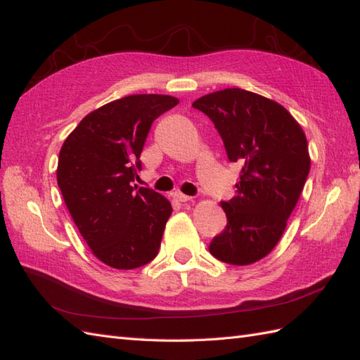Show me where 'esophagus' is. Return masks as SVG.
Returning a JSON list of instances; mask_svg holds the SVG:
<instances>
[{"label":"esophagus","instance_id":"34e87169","mask_svg":"<svg viewBox=\"0 0 360 360\" xmlns=\"http://www.w3.org/2000/svg\"><path fill=\"white\" fill-rule=\"evenodd\" d=\"M173 196H174V200L179 201V202H187V201L192 200V196H187V195L181 193V192H176Z\"/></svg>","mask_w":360,"mask_h":360}]
</instances>
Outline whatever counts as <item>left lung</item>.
I'll use <instances>...</instances> for the list:
<instances>
[{"label":"left lung","instance_id":"1","mask_svg":"<svg viewBox=\"0 0 360 360\" xmlns=\"http://www.w3.org/2000/svg\"><path fill=\"white\" fill-rule=\"evenodd\" d=\"M193 108L213 122L229 160L241 165L236 195L221 202L227 224L209 250L229 264L255 263L280 241L307 182V136L286 108L246 89L217 91Z\"/></svg>","mask_w":360,"mask_h":360}]
</instances>
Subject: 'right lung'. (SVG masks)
<instances>
[{"label":"right lung","mask_w":360,"mask_h":360,"mask_svg":"<svg viewBox=\"0 0 360 360\" xmlns=\"http://www.w3.org/2000/svg\"><path fill=\"white\" fill-rule=\"evenodd\" d=\"M178 105L162 94H136L82 119L58 155L57 182L93 254L114 269H136L158 255L172 204L133 187L151 124Z\"/></svg>","instance_id":"add662e5"}]
</instances>
